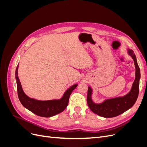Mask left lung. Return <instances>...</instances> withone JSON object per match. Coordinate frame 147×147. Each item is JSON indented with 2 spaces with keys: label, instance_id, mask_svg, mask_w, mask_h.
<instances>
[{
  "label": "left lung",
  "instance_id": "1",
  "mask_svg": "<svg viewBox=\"0 0 147 147\" xmlns=\"http://www.w3.org/2000/svg\"><path fill=\"white\" fill-rule=\"evenodd\" d=\"M128 55L134 60L136 67V78L132 84L131 91L127 94L121 97L105 100L100 104H96L92 100V90L88 86L87 103L92 112L97 115L104 118H112L118 116L134 105L137 99L139 91V81L140 78V70L138 65L136 56L132 50H127Z\"/></svg>",
  "mask_w": 147,
  "mask_h": 147
}]
</instances>
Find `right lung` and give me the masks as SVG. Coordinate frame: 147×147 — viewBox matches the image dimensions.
<instances>
[{"label": "right lung", "instance_id": "add662e5", "mask_svg": "<svg viewBox=\"0 0 147 147\" xmlns=\"http://www.w3.org/2000/svg\"><path fill=\"white\" fill-rule=\"evenodd\" d=\"M15 78L18 95L21 104L34 114L43 117H51L63 112L69 104L71 93L78 86V84H75L70 86L65 91L63 97L59 99L39 100L30 98L24 93L18 77V65L16 69Z\"/></svg>", "mask_w": 147, "mask_h": 147}]
</instances>
